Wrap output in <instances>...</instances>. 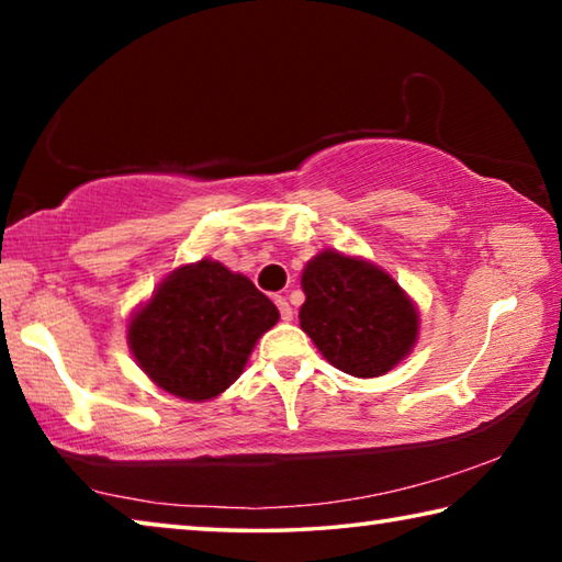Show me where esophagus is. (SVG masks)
<instances>
[{
	"instance_id": "34e87169",
	"label": "esophagus",
	"mask_w": 562,
	"mask_h": 562,
	"mask_svg": "<svg viewBox=\"0 0 562 562\" xmlns=\"http://www.w3.org/2000/svg\"><path fill=\"white\" fill-rule=\"evenodd\" d=\"M274 304H278V310H280V317L284 319V322H292V317H294V312H292V307H290V302L284 300V297H274Z\"/></svg>"
}]
</instances>
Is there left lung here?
<instances>
[{"label":"left lung","mask_w":562,"mask_h":562,"mask_svg":"<svg viewBox=\"0 0 562 562\" xmlns=\"http://www.w3.org/2000/svg\"><path fill=\"white\" fill-rule=\"evenodd\" d=\"M300 327L339 372L374 379L404 361L418 339V307L384 268L322 250L302 270Z\"/></svg>","instance_id":"obj_1"}]
</instances>
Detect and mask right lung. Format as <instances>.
Segmentation results:
<instances>
[{
    "label": "right lung",
    "mask_w": 562,
    "mask_h": 562,
    "mask_svg": "<svg viewBox=\"0 0 562 562\" xmlns=\"http://www.w3.org/2000/svg\"><path fill=\"white\" fill-rule=\"evenodd\" d=\"M280 312L240 272L203 258L180 265L133 312L126 339L150 382L186 402L221 396Z\"/></svg>",
    "instance_id": "add662e5"
}]
</instances>
